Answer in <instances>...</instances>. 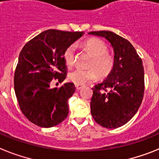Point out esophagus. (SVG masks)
Wrapping results in <instances>:
<instances>
[{"label": "esophagus", "mask_w": 159, "mask_h": 159, "mask_svg": "<svg viewBox=\"0 0 159 159\" xmlns=\"http://www.w3.org/2000/svg\"><path fill=\"white\" fill-rule=\"evenodd\" d=\"M75 86H76V89H77V91H79V90H81V89L83 87L84 85H79V84H76Z\"/></svg>", "instance_id": "obj_1"}]
</instances>
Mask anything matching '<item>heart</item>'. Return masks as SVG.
<instances>
[{"label":"heart","mask_w":159,"mask_h":159,"mask_svg":"<svg viewBox=\"0 0 159 159\" xmlns=\"http://www.w3.org/2000/svg\"><path fill=\"white\" fill-rule=\"evenodd\" d=\"M83 46L92 55V59L88 67L91 68H77L68 73V80L75 84L83 85L95 79L96 73L100 77H105L112 72L114 65V59L108 54V46L102 40L90 38L83 43ZM76 46L70 45L64 52V59L67 66L71 67L74 63Z\"/></svg>","instance_id":"obj_1"}]
</instances>
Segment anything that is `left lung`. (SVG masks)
<instances>
[{"instance_id": "obj_1", "label": "left lung", "mask_w": 159, "mask_h": 159, "mask_svg": "<svg viewBox=\"0 0 159 159\" xmlns=\"http://www.w3.org/2000/svg\"><path fill=\"white\" fill-rule=\"evenodd\" d=\"M104 37L114 51L112 72L92 88L91 113L98 124L117 128L128 122L140 108L144 96V73L142 60L126 39L110 31L90 32Z\"/></svg>"}]
</instances>
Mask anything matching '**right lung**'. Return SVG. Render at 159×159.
<instances>
[{
	"instance_id": "right-lung-1",
	"label": "right lung",
	"mask_w": 159,
	"mask_h": 159,
	"mask_svg": "<svg viewBox=\"0 0 159 159\" xmlns=\"http://www.w3.org/2000/svg\"><path fill=\"white\" fill-rule=\"evenodd\" d=\"M83 34L50 29L22 49L15 72V91L22 113L35 125L52 127L68 117V100L75 92L74 84L50 88V82L66 78L64 50Z\"/></svg>"
}]
</instances>
